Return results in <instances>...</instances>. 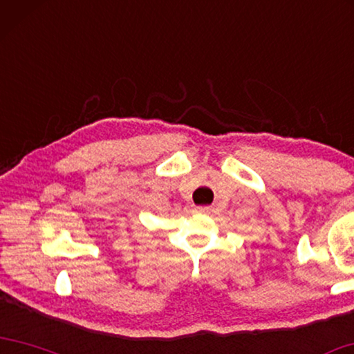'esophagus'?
<instances>
[{
  "mask_svg": "<svg viewBox=\"0 0 354 354\" xmlns=\"http://www.w3.org/2000/svg\"><path fill=\"white\" fill-rule=\"evenodd\" d=\"M197 212H200V214H207V212L211 211V207H207V206H200V207H197V209H195Z\"/></svg>",
  "mask_w": 354,
  "mask_h": 354,
  "instance_id": "obj_1",
  "label": "esophagus"
}]
</instances>
